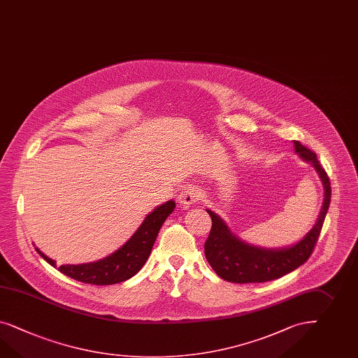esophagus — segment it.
<instances>
[{
  "instance_id": "obj_1",
  "label": "esophagus",
  "mask_w": 358,
  "mask_h": 358,
  "mask_svg": "<svg viewBox=\"0 0 358 358\" xmlns=\"http://www.w3.org/2000/svg\"><path fill=\"white\" fill-rule=\"evenodd\" d=\"M199 196H201V193H199L198 187L190 186V187L185 189L184 192L178 195V203L181 204L184 208H189L195 202H198Z\"/></svg>"
}]
</instances>
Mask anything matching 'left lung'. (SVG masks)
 I'll return each instance as SVG.
<instances>
[{
    "mask_svg": "<svg viewBox=\"0 0 358 358\" xmlns=\"http://www.w3.org/2000/svg\"><path fill=\"white\" fill-rule=\"evenodd\" d=\"M293 145L296 154L314 166L323 185V203L317 222L297 243L280 249H266L242 241L219 215L207 210L213 220V228L204 243V254L213 270L224 280L238 284L275 280L299 268L309 259L314 250L329 211L331 185L329 176L317 159V154L301 145L299 141H293Z\"/></svg>",
    "mask_w": 358,
    "mask_h": 358,
    "instance_id": "8db88e82",
    "label": "left lung"
}]
</instances>
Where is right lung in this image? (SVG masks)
Instances as JSON below:
<instances>
[{"mask_svg": "<svg viewBox=\"0 0 358 358\" xmlns=\"http://www.w3.org/2000/svg\"><path fill=\"white\" fill-rule=\"evenodd\" d=\"M174 208V201L157 206L145 216L134 234L118 250L106 258L83 264H64L58 267V271L74 280L94 285H110L133 278L148 259L162 225ZM35 249L41 258L56 267V262L40 252L38 248Z\"/></svg>", "mask_w": 358, "mask_h": 358, "instance_id": "add662e5", "label": "right lung"}]
</instances>
